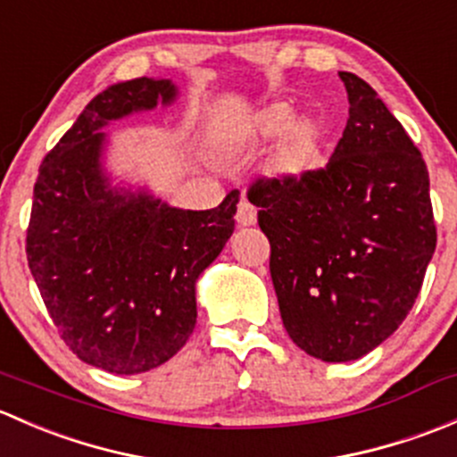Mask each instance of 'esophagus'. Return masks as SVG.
Masks as SVG:
<instances>
[{"label":"esophagus","instance_id":"obj_1","mask_svg":"<svg viewBox=\"0 0 457 457\" xmlns=\"http://www.w3.org/2000/svg\"><path fill=\"white\" fill-rule=\"evenodd\" d=\"M237 223L241 225V228H250V225L256 223V207L247 199H241V203H238Z\"/></svg>","mask_w":457,"mask_h":457}]
</instances>
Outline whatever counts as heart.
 Instances as JSON below:
<instances>
[{"mask_svg":"<svg viewBox=\"0 0 457 457\" xmlns=\"http://www.w3.org/2000/svg\"><path fill=\"white\" fill-rule=\"evenodd\" d=\"M294 118V105L278 101L252 112L238 126L237 141L241 145H258L276 139L271 163L278 174L287 179L305 177L307 172L318 168L322 159L327 132L325 126L314 117Z\"/></svg>","mask_w":457,"mask_h":457,"instance_id":"b5f03b06","label":"heart"}]
</instances>
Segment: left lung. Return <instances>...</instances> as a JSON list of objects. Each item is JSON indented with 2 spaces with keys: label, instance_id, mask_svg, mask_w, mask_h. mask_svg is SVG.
Masks as SVG:
<instances>
[{
  "label": "left lung",
  "instance_id": "1",
  "mask_svg": "<svg viewBox=\"0 0 457 457\" xmlns=\"http://www.w3.org/2000/svg\"><path fill=\"white\" fill-rule=\"evenodd\" d=\"M340 79L349 119L327 165L247 190L285 329L327 362L356 361L398 329L437 241L420 150L367 81Z\"/></svg>",
  "mask_w": 457,
  "mask_h": 457
}]
</instances>
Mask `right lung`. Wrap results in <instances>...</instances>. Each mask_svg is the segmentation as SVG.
<instances>
[{"instance_id": "add662e5", "label": "right lung", "mask_w": 457, "mask_h": 457, "mask_svg": "<svg viewBox=\"0 0 457 457\" xmlns=\"http://www.w3.org/2000/svg\"><path fill=\"white\" fill-rule=\"evenodd\" d=\"M168 104L174 86L145 77L105 87L44 156L26 256L63 343L92 367L130 376L163 365L196 325L195 285L234 232L237 192L212 210L119 195L101 177L112 119Z\"/></svg>"}]
</instances>
